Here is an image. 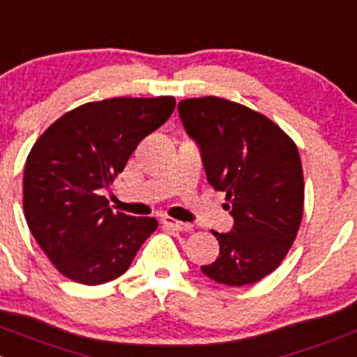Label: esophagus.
<instances>
[{"label": "esophagus", "instance_id": "34e87169", "mask_svg": "<svg viewBox=\"0 0 357 357\" xmlns=\"http://www.w3.org/2000/svg\"><path fill=\"white\" fill-rule=\"evenodd\" d=\"M162 222H163V225H165V227H171L172 231H178V232H190L192 229H194V225H192V224H185V222H179V220L169 218V216H165Z\"/></svg>", "mask_w": 357, "mask_h": 357}]
</instances>
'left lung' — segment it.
Segmentation results:
<instances>
[{"label": "left lung", "mask_w": 357, "mask_h": 357, "mask_svg": "<svg viewBox=\"0 0 357 357\" xmlns=\"http://www.w3.org/2000/svg\"><path fill=\"white\" fill-rule=\"evenodd\" d=\"M178 111L201 149L208 181L225 192L234 218L229 232L213 231L220 254L202 273L229 287L255 284L284 261L301 225L298 148L271 119L225 98L183 100Z\"/></svg>", "instance_id": "8db88e82"}]
</instances>
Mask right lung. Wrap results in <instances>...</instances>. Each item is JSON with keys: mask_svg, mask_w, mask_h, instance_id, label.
Masks as SVG:
<instances>
[{"mask_svg": "<svg viewBox=\"0 0 357 357\" xmlns=\"http://www.w3.org/2000/svg\"><path fill=\"white\" fill-rule=\"evenodd\" d=\"M174 107V96L89 102L35 142L22 185L26 222L66 278L84 285L118 278L158 227L151 216L114 213L102 192Z\"/></svg>", "mask_w": 357, "mask_h": 357, "instance_id": "right-lung-1", "label": "right lung"}]
</instances>
